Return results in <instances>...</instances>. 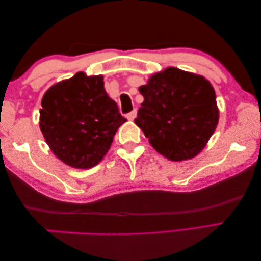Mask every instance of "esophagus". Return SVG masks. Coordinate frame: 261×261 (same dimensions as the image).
Masks as SVG:
<instances>
[{
	"instance_id": "esophagus-1",
	"label": "esophagus",
	"mask_w": 261,
	"mask_h": 261,
	"mask_svg": "<svg viewBox=\"0 0 261 261\" xmlns=\"http://www.w3.org/2000/svg\"><path fill=\"white\" fill-rule=\"evenodd\" d=\"M136 113H138V112H136V110H133V111H132V112L128 113V114H127V119H128V120H134L135 117H136Z\"/></svg>"
}]
</instances>
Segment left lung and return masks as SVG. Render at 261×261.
I'll return each mask as SVG.
<instances>
[{
	"label": "left lung",
	"mask_w": 261,
	"mask_h": 261,
	"mask_svg": "<svg viewBox=\"0 0 261 261\" xmlns=\"http://www.w3.org/2000/svg\"><path fill=\"white\" fill-rule=\"evenodd\" d=\"M144 100L134 122L166 159L185 161L202 150L219 122L214 88L202 76L170 67L140 87Z\"/></svg>",
	"instance_id": "left-lung-1"
}]
</instances>
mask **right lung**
I'll list each match as a JSON object with an SVG mask.
<instances>
[{"mask_svg": "<svg viewBox=\"0 0 261 261\" xmlns=\"http://www.w3.org/2000/svg\"><path fill=\"white\" fill-rule=\"evenodd\" d=\"M102 76L77 72L54 84L42 97L40 129L63 163L89 169L109 151L115 132L127 119L108 96Z\"/></svg>", "mask_w": 261, "mask_h": 261, "instance_id": "1", "label": "right lung"}]
</instances>
